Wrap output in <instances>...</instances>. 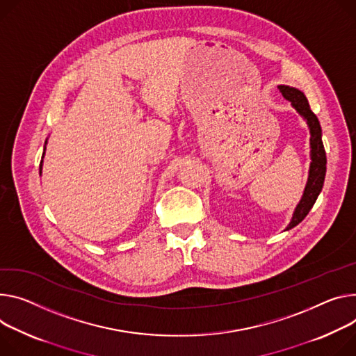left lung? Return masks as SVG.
Segmentation results:
<instances>
[{"label":"left lung","instance_id":"8db88e82","mask_svg":"<svg viewBox=\"0 0 356 356\" xmlns=\"http://www.w3.org/2000/svg\"><path fill=\"white\" fill-rule=\"evenodd\" d=\"M280 92L282 93L284 98L291 102L297 113L307 122V126L309 129V170H308V179L307 184L302 193V197L298 202L293 217H291L289 224L286 225V230L294 229L298 225L309 213L314 203L316 202L319 193L324 186L325 173H327V154L324 149V143H322V131L321 124L315 113L311 111L307 96L304 92H301L297 88L288 86V85H278Z\"/></svg>","mask_w":356,"mask_h":356}]
</instances>
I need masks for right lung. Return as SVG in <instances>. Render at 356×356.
<instances>
[{
	"label": "right lung",
	"mask_w": 356,
	"mask_h": 356,
	"mask_svg": "<svg viewBox=\"0 0 356 356\" xmlns=\"http://www.w3.org/2000/svg\"><path fill=\"white\" fill-rule=\"evenodd\" d=\"M47 143H48V139L45 140V146H44V153H42V159H41V163H40V175L42 173V163H44V154H45V149H47Z\"/></svg>",
	"instance_id": "right-lung-1"
}]
</instances>
